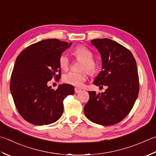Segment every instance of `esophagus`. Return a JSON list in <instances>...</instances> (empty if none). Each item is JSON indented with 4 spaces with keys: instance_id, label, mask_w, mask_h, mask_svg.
Segmentation results:
<instances>
[{
    "instance_id": "1",
    "label": "esophagus",
    "mask_w": 156,
    "mask_h": 156,
    "mask_svg": "<svg viewBox=\"0 0 156 156\" xmlns=\"http://www.w3.org/2000/svg\"><path fill=\"white\" fill-rule=\"evenodd\" d=\"M81 91V90H80V89H79V88H77V87H75V93H79V92H80Z\"/></svg>"
}]
</instances>
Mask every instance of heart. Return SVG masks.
Listing matches in <instances>:
<instances>
[{"mask_svg": "<svg viewBox=\"0 0 156 156\" xmlns=\"http://www.w3.org/2000/svg\"><path fill=\"white\" fill-rule=\"evenodd\" d=\"M73 54L79 60L83 62L81 65V70L87 71L91 75H94L99 71L100 68V62L94 58V53L90 49L85 46H77L73 50ZM58 63L60 68L63 70H67L70 66V59L66 53L60 55L58 58ZM87 73L86 71L74 72L70 71L64 75L62 81L65 83L71 85L73 86L81 87L87 80Z\"/></svg>", "mask_w": 156, "mask_h": 156, "instance_id": "b5f03b06", "label": "heart"}]
</instances>
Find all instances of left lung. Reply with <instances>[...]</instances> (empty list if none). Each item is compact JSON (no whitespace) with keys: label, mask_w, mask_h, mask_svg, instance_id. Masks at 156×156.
Here are the masks:
<instances>
[{"label":"left lung","mask_w":156,"mask_h":156,"mask_svg":"<svg viewBox=\"0 0 156 156\" xmlns=\"http://www.w3.org/2000/svg\"><path fill=\"white\" fill-rule=\"evenodd\" d=\"M102 60V69L95 79L97 86H107L104 93L89 91L84 106L87 118L98 125L120 122L131 112L139 91L135 59L129 49L115 41L101 38L91 40Z\"/></svg>","instance_id":"8db88e82"}]
</instances>
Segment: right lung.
Instances as JSON below:
<instances>
[{"label":"right lung","mask_w":156,"mask_h":156,"mask_svg":"<svg viewBox=\"0 0 156 156\" xmlns=\"http://www.w3.org/2000/svg\"><path fill=\"white\" fill-rule=\"evenodd\" d=\"M71 44L44 40L27 47L17 57L10 90L18 112L28 122L41 126L56 122L62 114L63 100L75 94L71 85H60L57 90L47 85L52 78L61 77L59 56Z\"/></svg>","instance_id":"1"}]
</instances>
